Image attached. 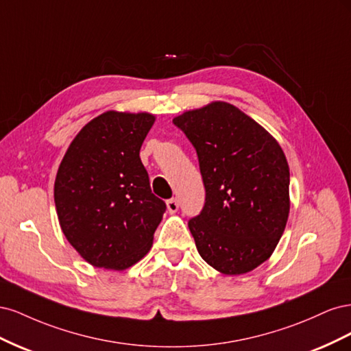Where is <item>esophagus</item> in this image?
Wrapping results in <instances>:
<instances>
[{
  "instance_id": "34e87169",
  "label": "esophagus",
  "mask_w": 351,
  "mask_h": 351,
  "mask_svg": "<svg viewBox=\"0 0 351 351\" xmlns=\"http://www.w3.org/2000/svg\"><path fill=\"white\" fill-rule=\"evenodd\" d=\"M167 208H168L169 214H176V212L178 210V202H177V199L167 200Z\"/></svg>"
}]
</instances>
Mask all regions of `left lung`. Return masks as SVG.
<instances>
[{
    "label": "left lung",
    "mask_w": 351,
    "mask_h": 351,
    "mask_svg": "<svg viewBox=\"0 0 351 351\" xmlns=\"http://www.w3.org/2000/svg\"><path fill=\"white\" fill-rule=\"evenodd\" d=\"M173 123L193 145L205 205L189 219L197 252L226 275L253 271L282 236L290 212V169L278 142L227 102L186 111Z\"/></svg>",
    "instance_id": "8db88e82"
}]
</instances>
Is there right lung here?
<instances>
[{"label":"right lung","mask_w":351,"mask_h":351,"mask_svg":"<svg viewBox=\"0 0 351 351\" xmlns=\"http://www.w3.org/2000/svg\"><path fill=\"white\" fill-rule=\"evenodd\" d=\"M154 121L147 112H104L74 137L60 164V226L93 267L123 271L152 246L167 205L152 193L139 152Z\"/></svg>","instance_id":"obj_1"}]
</instances>
